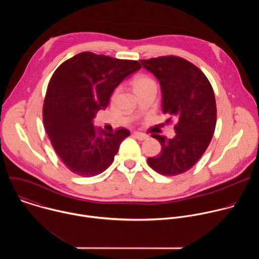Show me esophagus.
I'll list each match as a JSON object with an SVG mask.
<instances>
[{"instance_id":"esophagus-1","label":"esophagus","mask_w":259,"mask_h":259,"mask_svg":"<svg viewBox=\"0 0 259 259\" xmlns=\"http://www.w3.org/2000/svg\"><path fill=\"white\" fill-rule=\"evenodd\" d=\"M135 138H137L138 140H144V139H147L149 138V136H147L146 134H144V133H141V132H137V131H135V132H133V134H132Z\"/></svg>"}]
</instances>
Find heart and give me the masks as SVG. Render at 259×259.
Segmentation results:
<instances>
[{"label":"heart","instance_id":"heart-1","mask_svg":"<svg viewBox=\"0 0 259 259\" xmlns=\"http://www.w3.org/2000/svg\"><path fill=\"white\" fill-rule=\"evenodd\" d=\"M150 82H152V80H151L150 78L144 77V76H138V77H135V78L133 79V82H132V83H133L134 89L137 90L138 88L144 86L145 84L150 83Z\"/></svg>","mask_w":259,"mask_h":259}]
</instances>
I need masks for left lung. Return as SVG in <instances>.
Here are the masks:
<instances>
[{
    "mask_svg": "<svg viewBox=\"0 0 259 259\" xmlns=\"http://www.w3.org/2000/svg\"><path fill=\"white\" fill-rule=\"evenodd\" d=\"M142 66L159 80L163 113L177 120L175 136L154 134L161 153L147 164L161 175L175 176L190 170L202 157L213 137L216 102L213 88L204 72L179 56L167 55L141 59Z\"/></svg>",
    "mask_w": 259,
    "mask_h": 259,
    "instance_id": "8db88e82",
    "label": "left lung"
}]
</instances>
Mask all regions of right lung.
Returning <instances> with one entry per match:
<instances>
[{
  "label": "right lung",
  "instance_id": "right-lung-1",
  "mask_svg": "<svg viewBox=\"0 0 259 259\" xmlns=\"http://www.w3.org/2000/svg\"><path fill=\"white\" fill-rule=\"evenodd\" d=\"M136 60L82 52L62 62L48 84L43 121L50 142L72 173L91 177L112 165L121 142L130 135L96 130L93 119L105 108L115 88L140 69Z\"/></svg>",
  "mask_w": 259,
  "mask_h": 259
}]
</instances>
